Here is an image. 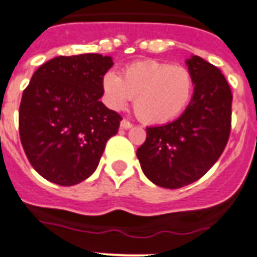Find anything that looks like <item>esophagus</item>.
Wrapping results in <instances>:
<instances>
[{
  "label": "esophagus",
  "instance_id": "esophagus-1",
  "mask_svg": "<svg viewBox=\"0 0 257 257\" xmlns=\"http://www.w3.org/2000/svg\"><path fill=\"white\" fill-rule=\"evenodd\" d=\"M133 127V123H130L128 120L123 119L120 120V128H123V130H128V128H131Z\"/></svg>",
  "mask_w": 257,
  "mask_h": 257
}]
</instances>
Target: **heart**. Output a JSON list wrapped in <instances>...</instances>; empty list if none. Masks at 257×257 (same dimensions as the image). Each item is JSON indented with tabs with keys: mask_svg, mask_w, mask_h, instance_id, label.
<instances>
[{
	"mask_svg": "<svg viewBox=\"0 0 257 257\" xmlns=\"http://www.w3.org/2000/svg\"><path fill=\"white\" fill-rule=\"evenodd\" d=\"M106 103L123 109L134 98V111L144 123H165L181 115L192 101L194 78L189 69L156 60L138 61L102 77Z\"/></svg>",
	"mask_w": 257,
	"mask_h": 257,
	"instance_id": "1",
	"label": "heart"
}]
</instances>
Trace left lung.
Segmentation results:
<instances>
[{
    "label": "left lung",
    "mask_w": 257,
    "mask_h": 257,
    "mask_svg": "<svg viewBox=\"0 0 257 257\" xmlns=\"http://www.w3.org/2000/svg\"><path fill=\"white\" fill-rule=\"evenodd\" d=\"M185 64L194 78L192 101L171 123L147 127L137 151L146 177L167 189L201 179L222 155L231 130L232 94L224 76L196 55Z\"/></svg>",
    "instance_id": "1"
}]
</instances>
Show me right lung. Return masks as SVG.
<instances>
[{"label": "right lung", "instance_id": "add662e5", "mask_svg": "<svg viewBox=\"0 0 257 257\" xmlns=\"http://www.w3.org/2000/svg\"><path fill=\"white\" fill-rule=\"evenodd\" d=\"M111 56H57L31 77L19 106V135L29 162L61 186L84 181L97 169L106 142L118 133L119 114L107 109L102 77Z\"/></svg>", "mask_w": 257, "mask_h": 257}]
</instances>
